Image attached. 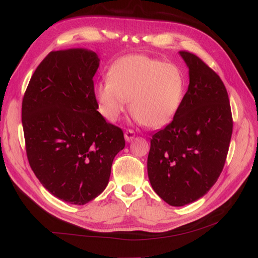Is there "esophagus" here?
I'll return each instance as SVG.
<instances>
[{"mask_svg": "<svg viewBox=\"0 0 258 258\" xmlns=\"http://www.w3.org/2000/svg\"><path fill=\"white\" fill-rule=\"evenodd\" d=\"M136 135H135V131L131 130V129H128L126 130V132H124V139H126L127 142H131L132 140L135 139Z\"/></svg>", "mask_w": 258, "mask_h": 258, "instance_id": "obj_1", "label": "esophagus"}]
</instances>
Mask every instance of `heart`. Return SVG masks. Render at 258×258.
I'll return each mask as SVG.
<instances>
[{
	"label": "heart",
	"mask_w": 258,
	"mask_h": 258,
	"mask_svg": "<svg viewBox=\"0 0 258 258\" xmlns=\"http://www.w3.org/2000/svg\"><path fill=\"white\" fill-rule=\"evenodd\" d=\"M185 77L175 64L148 56H131L111 68L95 87L99 112L115 122L129 110L143 126L159 128L172 120L183 102Z\"/></svg>",
	"instance_id": "b5f03b06"
}]
</instances>
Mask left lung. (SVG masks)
Listing matches in <instances>:
<instances>
[{"mask_svg": "<svg viewBox=\"0 0 258 258\" xmlns=\"http://www.w3.org/2000/svg\"><path fill=\"white\" fill-rule=\"evenodd\" d=\"M189 85L173 120L151 139L147 173L155 192L182 207L210 190L222 173L232 135L224 83L198 56L181 50Z\"/></svg>", "mask_w": 258, "mask_h": 258, "instance_id": "8db88e82", "label": "left lung"}]
</instances>
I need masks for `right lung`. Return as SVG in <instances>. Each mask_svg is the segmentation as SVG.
Here are the masks:
<instances>
[{
  "instance_id": "right-lung-1",
  "label": "right lung",
  "mask_w": 258,
  "mask_h": 258,
  "mask_svg": "<svg viewBox=\"0 0 258 258\" xmlns=\"http://www.w3.org/2000/svg\"><path fill=\"white\" fill-rule=\"evenodd\" d=\"M97 53L82 48L51 51L31 77L21 117L27 157L54 197L82 206L108 183L123 132L98 110L93 76Z\"/></svg>"
}]
</instances>
